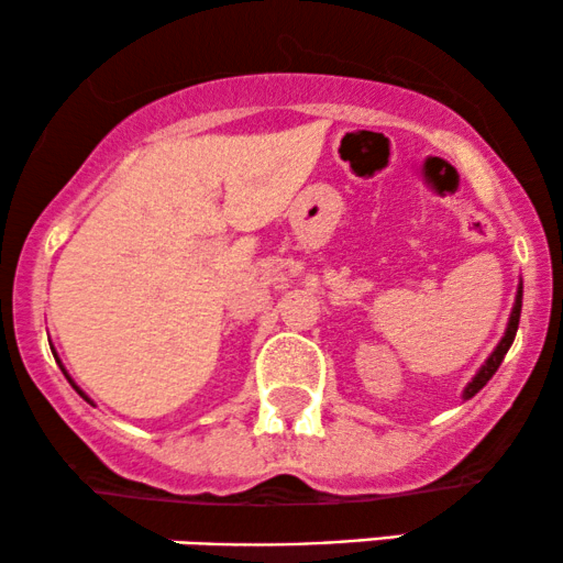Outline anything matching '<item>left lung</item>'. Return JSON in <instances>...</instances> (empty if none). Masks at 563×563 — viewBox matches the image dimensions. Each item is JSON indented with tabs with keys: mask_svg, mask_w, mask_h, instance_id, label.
Masks as SVG:
<instances>
[{
	"mask_svg": "<svg viewBox=\"0 0 563 563\" xmlns=\"http://www.w3.org/2000/svg\"><path fill=\"white\" fill-rule=\"evenodd\" d=\"M519 318H521V283H519V290H516L514 309H510V318H508V325H506V335H503L500 344L495 346V352L489 354L487 363H484V365L479 367V373H476V376L471 378V384L466 386V389H463V399L474 397V394L479 391V389H484V386H487V380L495 376V371H497V367H500L503 357H506V354H508L510 344H514L516 331H519Z\"/></svg>",
	"mask_w": 563,
	"mask_h": 563,
	"instance_id": "8db88e82",
	"label": "left lung"
}]
</instances>
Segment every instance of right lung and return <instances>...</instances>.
I'll use <instances>...</instances> for the list:
<instances>
[{
    "label": "right lung",
    "instance_id": "1",
    "mask_svg": "<svg viewBox=\"0 0 563 563\" xmlns=\"http://www.w3.org/2000/svg\"><path fill=\"white\" fill-rule=\"evenodd\" d=\"M53 354H55V352H53ZM57 365H60V360H57ZM60 367H63V365H60ZM63 373H66V367H63ZM66 378L70 380V376H68V373H66ZM70 384H74V380H70ZM74 389H76V391H79V394H81V397H84V399H87V402H89V397H87V394H84V391L79 389V386H76V384H74Z\"/></svg>",
    "mask_w": 563,
    "mask_h": 563
}]
</instances>
